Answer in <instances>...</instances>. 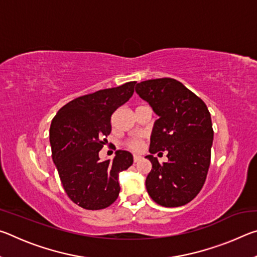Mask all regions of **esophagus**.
I'll use <instances>...</instances> for the list:
<instances>
[{"label":"esophagus","instance_id":"obj_1","mask_svg":"<svg viewBox=\"0 0 257 257\" xmlns=\"http://www.w3.org/2000/svg\"><path fill=\"white\" fill-rule=\"evenodd\" d=\"M139 160H141V156H139V155H134V162L135 163L138 162Z\"/></svg>","mask_w":257,"mask_h":257}]
</instances>
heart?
<instances>
[{
    "instance_id": "b5f03b06",
    "label": "heart",
    "mask_w": 257,
    "mask_h": 257,
    "mask_svg": "<svg viewBox=\"0 0 257 257\" xmlns=\"http://www.w3.org/2000/svg\"><path fill=\"white\" fill-rule=\"evenodd\" d=\"M127 146L133 151H136V152L141 151L142 146H143V142H142L141 138H135V139H132V141H129L127 143Z\"/></svg>"
}]
</instances>
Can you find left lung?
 I'll list each match as a JSON object with an SVG mask.
<instances>
[{
	"mask_svg": "<svg viewBox=\"0 0 257 257\" xmlns=\"http://www.w3.org/2000/svg\"><path fill=\"white\" fill-rule=\"evenodd\" d=\"M136 93L159 115L151 136L152 170L146 189L159 205L178 207L197 196L211 162L213 128L206 104L172 78L138 82ZM165 150L168 162L160 165L153 154Z\"/></svg>",
	"mask_w": 257,
	"mask_h": 257,
	"instance_id": "8db88e82",
	"label": "left lung"
}]
</instances>
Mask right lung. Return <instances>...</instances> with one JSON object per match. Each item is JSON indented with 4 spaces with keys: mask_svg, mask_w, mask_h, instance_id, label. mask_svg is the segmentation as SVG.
<instances>
[{
    "mask_svg": "<svg viewBox=\"0 0 257 257\" xmlns=\"http://www.w3.org/2000/svg\"><path fill=\"white\" fill-rule=\"evenodd\" d=\"M136 81L77 97L61 107L52 120V159L64 190L86 210H102L120 193L119 173L133 164L132 153L116 151L112 161L99 160L111 133V116L133 96Z\"/></svg>",
    "mask_w": 257,
    "mask_h": 257,
    "instance_id": "1",
    "label": "right lung"
}]
</instances>
